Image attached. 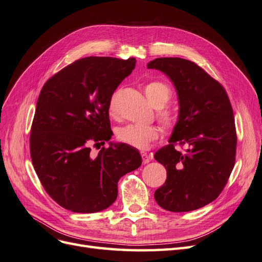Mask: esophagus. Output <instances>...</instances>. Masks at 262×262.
<instances>
[{
  "mask_svg": "<svg viewBox=\"0 0 262 262\" xmlns=\"http://www.w3.org/2000/svg\"><path fill=\"white\" fill-rule=\"evenodd\" d=\"M141 156H142V162H143V164H147L150 162V160H152L150 156L145 152H141Z\"/></svg>",
  "mask_w": 262,
  "mask_h": 262,
  "instance_id": "esophagus-1",
  "label": "esophagus"
}]
</instances>
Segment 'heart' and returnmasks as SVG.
Returning <instances> with one entry per match:
<instances>
[{"label": "heart", "mask_w": 262, "mask_h": 262, "mask_svg": "<svg viewBox=\"0 0 262 262\" xmlns=\"http://www.w3.org/2000/svg\"><path fill=\"white\" fill-rule=\"evenodd\" d=\"M144 93L153 106L161 108L171 97L170 87L162 81H152L144 86ZM109 113L115 114V99L109 101ZM158 118L166 128H173L178 121L177 113L170 108H161L158 110ZM160 128L154 124H126L119 128L117 138L121 143L137 148H144L150 141L157 139Z\"/></svg>", "instance_id": "heart-1"}]
</instances>
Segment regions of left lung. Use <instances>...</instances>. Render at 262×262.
<instances>
[{"mask_svg":"<svg viewBox=\"0 0 262 262\" xmlns=\"http://www.w3.org/2000/svg\"><path fill=\"white\" fill-rule=\"evenodd\" d=\"M147 69L170 78L179 101L169 144L154 155L167 171L155 200L171 212L200 209L220 195L234 168L237 136L231 101L224 87L194 62L157 58ZM176 144L188 148L181 154Z\"/></svg>","mask_w":262,"mask_h":262,"instance_id":"8db88e82","label":"left lung"}]
</instances>
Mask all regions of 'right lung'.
<instances>
[{
	"label": "right lung",
	"mask_w": 262,
	"mask_h": 262,
	"mask_svg": "<svg viewBox=\"0 0 262 262\" xmlns=\"http://www.w3.org/2000/svg\"><path fill=\"white\" fill-rule=\"evenodd\" d=\"M136 59L87 57L50 77L39 95L30 130V156L36 173L52 199L75 213L109 208L118 181L139 168L138 149L124 144L91 146L112 139L109 101L136 67Z\"/></svg>",
	"instance_id": "add662e5"
}]
</instances>
